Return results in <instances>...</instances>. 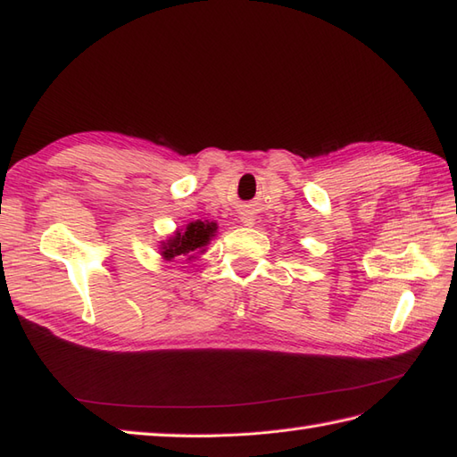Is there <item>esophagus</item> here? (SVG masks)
Returning a JSON list of instances; mask_svg holds the SVG:
<instances>
[{
    "instance_id": "34e87169",
    "label": "esophagus",
    "mask_w": 457,
    "mask_h": 457,
    "mask_svg": "<svg viewBox=\"0 0 457 457\" xmlns=\"http://www.w3.org/2000/svg\"><path fill=\"white\" fill-rule=\"evenodd\" d=\"M241 223H244V226H253L255 220L253 216H249V213H244V216H241Z\"/></svg>"
}]
</instances>
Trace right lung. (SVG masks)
<instances>
[{
	"label": "right lung",
	"mask_w": 457,
	"mask_h": 457,
	"mask_svg": "<svg viewBox=\"0 0 457 457\" xmlns=\"http://www.w3.org/2000/svg\"><path fill=\"white\" fill-rule=\"evenodd\" d=\"M218 234V223L210 220L190 221L182 229H177L172 236L164 241H159V251L162 259L172 261L177 257H184L187 261L198 259L212 237Z\"/></svg>",
	"instance_id": "right-lung-1"
}]
</instances>
